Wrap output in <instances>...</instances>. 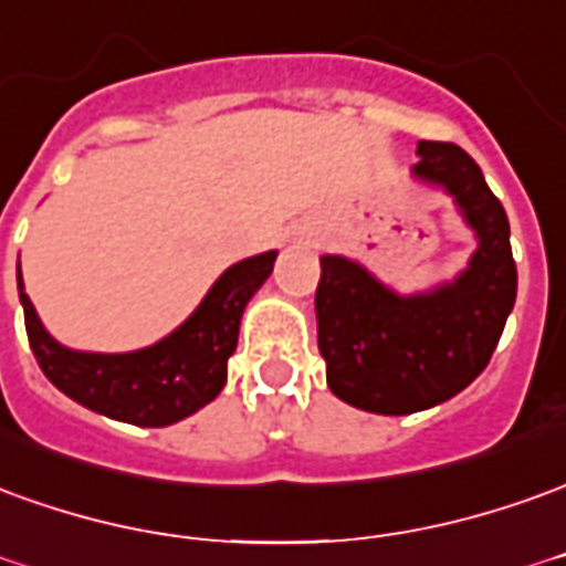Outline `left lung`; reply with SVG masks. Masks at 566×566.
Returning a JSON list of instances; mask_svg holds the SVG:
<instances>
[{
  "instance_id": "1",
  "label": "left lung",
  "mask_w": 566,
  "mask_h": 566,
  "mask_svg": "<svg viewBox=\"0 0 566 566\" xmlns=\"http://www.w3.org/2000/svg\"><path fill=\"white\" fill-rule=\"evenodd\" d=\"M410 177L453 199L478 248L465 270L398 294L358 260L322 256L315 291L318 352L339 401L405 417L448 401L488 367L515 306L517 270L509 217L475 159L457 144L420 140Z\"/></svg>"
}]
</instances>
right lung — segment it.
I'll return each mask as SVG.
<instances>
[{"label": "right lung", "mask_w": 566, "mask_h": 566, "mask_svg": "<svg viewBox=\"0 0 566 566\" xmlns=\"http://www.w3.org/2000/svg\"><path fill=\"white\" fill-rule=\"evenodd\" d=\"M279 251L232 263L196 312L168 337L134 352L70 349L45 331L33 300L23 291L27 337L42 374L73 401L132 426H171L211 405L227 386V361L239 343V324L251 296L272 275Z\"/></svg>", "instance_id": "obj_1"}]
</instances>
